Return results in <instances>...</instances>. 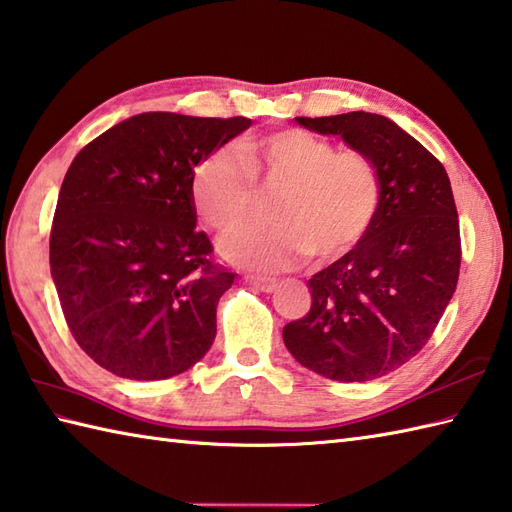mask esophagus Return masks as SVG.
<instances>
[{"label": "esophagus", "mask_w": 512, "mask_h": 512, "mask_svg": "<svg viewBox=\"0 0 512 512\" xmlns=\"http://www.w3.org/2000/svg\"><path fill=\"white\" fill-rule=\"evenodd\" d=\"M245 283H249L252 287H256V289H260V291H274L276 287H278V283L274 278H263V276H254V274H249V276H245Z\"/></svg>", "instance_id": "obj_1"}]
</instances>
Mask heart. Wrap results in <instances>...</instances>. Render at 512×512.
Returning a JSON list of instances; mask_svg holds the SVG:
<instances>
[{
  "label": "heart",
  "instance_id": "b5f03b06",
  "mask_svg": "<svg viewBox=\"0 0 512 512\" xmlns=\"http://www.w3.org/2000/svg\"><path fill=\"white\" fill-rule=\"evenodd\" d=\"M278 192L276 223L238 229L221 252L229 263L285 271L314 256L333 263L367 241L382 205L378 165L360 150H336L318 134L287 128L245 139L238 154L218 148L192 174L196 210L216 232H232L256 212L258 190Z\"/></svg>",
  "mask_w": 512,
  "mask_h": 512
}]
</instances>
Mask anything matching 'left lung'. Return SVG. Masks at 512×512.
Segmentation results:
<instances>
[{
  "mask_svg": "<svg viewBox=\"0 0 512 512\" xmlns=\"http://www.w3.org/2000/svg\"><path fill=\"white\" fill-rule=\"evenodd\" d=\"M296 121L369 154L382 205L367 241L309 278L311 307L285 325V347L329 380L382 378L422 351L455 294L462 241L451 181L420 141L382 114Z\"/></svg>",
  "mask_w": 512,
  "mask_h": 512,
  "instance_id": "obj_1",
  "label": "left lung"
}]
</instances>
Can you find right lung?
Instances as JSON below:
<instances>
[{
  "instance_id": "1",
  "label": "right lung",
  "mask_w": 512,
  "mask_h": 512,
  "mask_svg": "<svg viewBox=\"0 0 512 512\" xmlns=\"http://www.w3.org/2000/svg\"><path fill=\"white\" fill-rule=\"evenodd\" d=\"M252 119L143 112L70 163L50 274L72 338L119 378L165 380L210 351L234 274L196 229L192 174Z\"/></svg>"
}]
</instances>
